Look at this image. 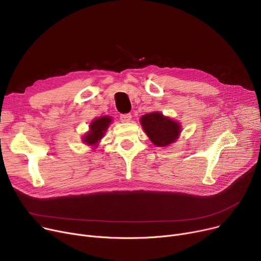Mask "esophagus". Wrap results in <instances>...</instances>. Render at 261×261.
Returning a JSON list of instances; mask_svg holds the SVG:
<instances>
[{
	"label": "esophagus",
	"mask_w": 261,
	"mask_h": 261,
	"mask_svg": "<svg viewBox=\"0 0 261 261\" xmlns=\"http://www.w3.org/2000/svg\"><path fill=\"white\" fill-rule=\"evenodd\" d=\"M120 120H121V122H124V123H128V122H130V120H132V116H130L129 114L121 115V116H120Z\"/></svg>",
	"instance_id": "esophagus-1"
}]
</instances>
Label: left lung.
<instances>
[{
	"label": "left lung",
	"mask_w": 261,
	"mask_h": 261,
	"mask_svg": "<svg viewBox=\"0 0 261 261\" xmlns=\"http://www.w3.org/2000/svg\"><path fill=\"white\" fill-rule=\"evenodd\" d=\"M140 123L147 137L157 146H168L175 142L181 132L178 122L165 117L158 111L142 116Z\"/></svg>",
	"instance_id": "1"
}]
</instances>
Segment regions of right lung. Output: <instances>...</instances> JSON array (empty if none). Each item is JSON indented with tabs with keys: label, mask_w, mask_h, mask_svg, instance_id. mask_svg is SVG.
I'll return each instance as SVG.
<instances>
[{
	"label": "right lung",
	"mask_w": 261,
	"mask_h": 261,
	"mask_svg": "<svg viewBox=\"0 0 261 261\" xmlns=\"http://www.w3.org/2000/svg\"><path fill=\"white\" fill-rule=\"evenodd\" d=\"M110 123H111L110 117L105 116V117L94 119L89 126L90 130L83 137V142H85L88 145L97 146L96 145L97 142L104 137V134L107 130Z\"/></svg>",
	"instance_id": "1"
}]
</instances>
